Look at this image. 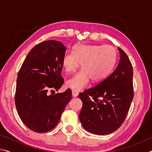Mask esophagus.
Listing matches in <instances>:
<instances>
[{
  "instance_id": "esophagus-1",
  "label": "esophagus",
  "mask_w": 152,
  "mask_h": 152,
  "mask_svg": "<svg viewBox=\"0 0 152 152\" xmlns=\"http://www.w3.org/2000/svg\"><path fill=\"white\" fill-rule=\"evenodd\" d=\"M72 96L74 97H76L78 95V92H77V91H72Z\"/></svg>"
}]
</instances>
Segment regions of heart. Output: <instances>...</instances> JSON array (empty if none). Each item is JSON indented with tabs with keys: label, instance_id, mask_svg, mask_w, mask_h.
I'll return each instance as SVG.
<instances>
[{
	"label": "heart",
	"instance_id": "b5f03b06",
	"mask_svg": "<svg viewBox=\"0 0 152 152\" xmlns=\"http://www.w3.org/2000/svg\"><path fill=\"white\" fill-rule=\"evenodd\" d=\"M117 53L111 45H78L72 52L64 55L61 64L67 74L74 72L81 63L82 70L66 82V86L80 91L88 85L91 80L101 82L106 78L114 68Z\"/></svg>",
	"mask_w": 152,
	"mask_h": 152
}]
</instances>
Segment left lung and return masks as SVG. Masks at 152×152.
Listing matches in <instances>:
<instances>
[{
    "mask_svg": "<svg viewBox=\"0 0 152 152\" xmlns=\"http://www.w3.org/2000/svg\"><path fill=\"white\" fill-rule=\"evenodd\" d=\"M115 70L96 86L78 95L82 101L79 119L83 127L96 135L114 132L124 122L134 96L133 67L122 49Z\"/></svg>",
    "mask_w": 152,
    "mask_h": 152,
    "instance_id": "8db88e82",
    "label": "left lung"
}]
</instances>
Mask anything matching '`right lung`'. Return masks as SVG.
Instances as JSON below:
<instances>
[{
    "label": "right lung",
    "mask_w": 152,
    "mask_h": 152,
    "mask_svg": "<svg viewBox=\"0 0 152 152\" xmlns=\"http://www.w3.org/2000/svg\"><path fill=\"white\" fill-rule=\"evenodd\" d=\"M66 50L58 41L41 43L29 51L18 72L15 105L23 123L35 132L54 128L72 99L70 88L50 94L64 84L61 60Z\"/></svg>",
    "instance_id": "add662e5"
}]
</instances>
